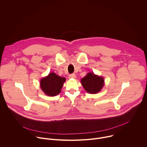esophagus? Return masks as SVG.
I'll return each mask as SVG.
<instances>
[{
	"label": "esophagus",
	"mask_w": 147,
	"mask_h": 147,
	"mask_svg": "<svg viewBox=\"0 0 147 147\" xmlns=\"http://www.w3.org/2000/svg\"><path fill=\"white\" fill-rule=\"evenodd\" d=\"M76 74H74V73L70 74V75H69V78H76Z\"/></svg>",
	"instance_id": "esophagus-1"
}]
</instances>
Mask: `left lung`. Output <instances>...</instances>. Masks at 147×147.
Here are the masks:
<instances>
[{"mask_svg":"<svg viewBox=\"0 0 147 147\" xmlns=\"http://www.w3.org/2000/svg\"><path fill=\"white\" fill-rule=\"evenodd\" d=\"M81 82L87 92L90 94H96L103 88L104 79L102 77L98 76L91 72L81 80Z\"/></svg>","mask_w":147,"mask_h":147,"instance_id":"8db88e82","label":"left lung"}]
</instances>
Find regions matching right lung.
I'll return each instance as SVG.
<instances>
[{
  "label": "right lung",
  "instance_id": "obj_1",
  "mask_svg": "<svg viewBox=\"0 0 147 147\" xmlns=\"http://www.w3.org/2000/svg\"><path fill=\"white\" fill-rule=\"evenodd\" d=\"M65 81V77H60L53 72L50 73L48 76L40 80V87L47 95L54 96L60 92Z\"/></svg>",
  "mask_w": 147,
  "mask_h": 147
}]
</instances>
